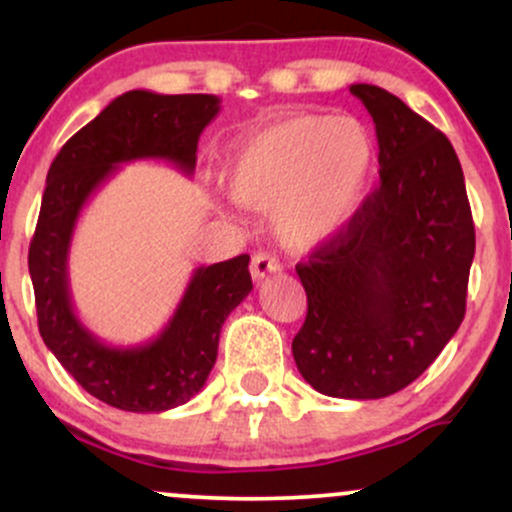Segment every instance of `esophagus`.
Masks as SVG:
<instances>
[{
    "instance_id": "34e87169",
    "label": "esophagus",
    "mask_w": 512,
    "mask_h": 512,
    "mask_svg": "<svg viewBox=\"0 0 512 512\" xmlns=\"http://www.w3.org/2000/svg\"><path fill=\"white\" fill-rule=\"evenodd\" d=\"M279 269H281L279 260H276V257H272V255H267V252H257V255H252L250 274H252V279H255V281H262L264 276L279 272Z\"/></svg>"
}]
</instances>
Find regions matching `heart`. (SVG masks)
Returning a JSON list of instances; mask_svg holds the SVG:
<instances>
[{
	"label": "heart",
	"mask_w": 512,
	"mask_h": 512,
	"mask_svg": "<svg viewBox=\"0 0 512 512\" xmlns=\"http://www.w3.org/2000/svg\"><path fill=\"white\" fill-rule=\"evenodd\" d=\"M375 146L351 117L296 115L233 144L223 163L228 195L272 209V231L289 250H310L349 226L370 187Z\"/></svg>",
	"instance_id": "b5f03b06"
}]
</instances>
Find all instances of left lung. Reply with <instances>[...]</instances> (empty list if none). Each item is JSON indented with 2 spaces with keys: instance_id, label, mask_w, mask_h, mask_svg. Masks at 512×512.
Wrapping results in <instances>:
<instances>
[{
  "instance_id": "obj_1",
  "label": "left lung",
  "mask_w": 512,
  "mask_h": 512,
  "mask_svg": "<svg viewBox=\"0 0 512 512\" xmlns=\"http://www.w3.org/2000/svg\"><path fill=\"white\" fill-rule=\"evenodd\" d=\"M349 91L375 122L380 187L296 267L308 315L291 349L322 395L380 399L414 383L462 325L474 223L448 137L385 88Z\"/></svg>"
}]
</instances>
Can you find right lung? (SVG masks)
<instances>
[{
  "label": "right lung",
  "mask_w": 512,
  "mask_h": 512,
  "mask_svg": "<svg viewBox=\"0 0 512 512\" xmlns=\"http://www.w3.org/2000/svg\"><path fill=\"white\" fill-rule=\"evenodd\" d=\"M219 110L221 101L209 93L127 91L81 127L48 170L28 250L38 330L76 383L115 409L158 414L202 390L219 354L223 322L252 291L250 255L197 267L173 317L154 339L113 346L88 330L74 310L69 248L76 221L122 163L168 161L185 175L195 173L199 134Z\"/></svg>",
  "instance_id": "1"
}]
</instances>
